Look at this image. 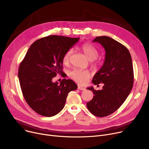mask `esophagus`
Returning <instances> with one entry per match:
<instances>
[{"mask_svg":"<svg viewBox=\"0 0 149 149\" xmlns=\"http://www.w3.org/2000/svg\"><path fill=\"white\" fill-rule=\"evenodd\" d=\"M78 89H79V90H81V91H84V90H85L86 89L84 88H83V87H82V86H78Z\"/></svg>","mask_w":149,"mask_h":149,"instance_id":"esophagus-1","label":"esophagus"}]
</instances>
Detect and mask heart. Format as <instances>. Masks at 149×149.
Listing matches in <instances>:
<instances>
[{
  "label": "heart",
  "instance_id": "obj_1",
  "mask_svg": "<svg viewBox=\"0 0 149 149\" xmlns=\"http://www.w3.org/2000/svg\"><path fill=\"white\" fill-rule=\"evenodd\" d=\"M81 49L90 60H92L93 65H97V62L95 61L98 56V51L91 43H84L81 46ZM72 53V49H68L63 57V62L65 65H68L69 62L70 56ZM69 77L72 80L80 84H84L91 77V74L88 70L74 69L69 72Z\"/></svg>",
  "mask_w": 149,
  "mask_h": 149
}]
</instances>
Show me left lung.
<instances>
[{
	"mask_svg": "<svg viewBox=\"0 0 149 149\" xmlns=\"http://www.w3.org/2000/svg\"><path fill=\"white\" fill-rule=\"evenodd\" d=\"M106 51L103 66L93 76L95 85L103 83L101 90L92 91L94 96L87 103L89 111L95 116L104 117L112 114L126 100L134 85V69L130 54L126 46L107 36L97 37Z\"/></svg>",
	"mask_w": 149,
	"mask_h": 149,
	"instance_id": "obj_1",
	"label": "left lung"
}]
</instances>
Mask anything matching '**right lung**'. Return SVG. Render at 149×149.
<instances>
[{"label":"right lung","mask_w":149,"mask_h":149,"mask_svg":"<svg viewBox=\"0 0 149 149\" xmlns=\"http://www.w3.org/2000/svg\"><path fill=\"white\" fill-rule=\"evenodd\" d=\"M79 38L52 35L31 45L20 63L18 77L26 102L37 113L52 116L63 109L69 92L77 89L70 79L58 83L52 79L62 74L63 57Z\"/></svg>","instance_id":"add662e5"}]
</instances>
